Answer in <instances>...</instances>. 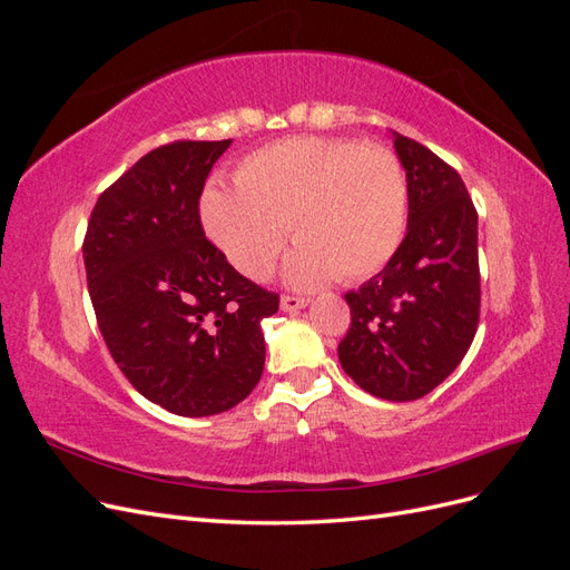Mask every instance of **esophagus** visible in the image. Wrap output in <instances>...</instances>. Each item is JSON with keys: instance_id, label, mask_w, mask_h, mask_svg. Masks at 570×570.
<instances>
[{"instance_id": "1", "label": "esophagus", "mask_w": 570, "mask_h": 570, "mask_svg": "<svg viewBox=\"0 0 570 570\" xmlns=\"http://www.w3.org/2000/svg\"><path fill=\"white\" fill-rule=\"evenodd\" d=\"M308 304V299H304V297H292V295H283L281 297V308L283 312H299V308H304Z\"/></svg>"}]
</instances>
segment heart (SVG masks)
<instances>
[{"mask_svg":"<svg viewBox=\"0 0 570 570\" xmlns=\"http://www.w3.org/2000/svg\"><path fill=\"white\" fill-rule=\"evenodd\" d=\"M202 226L245 278L271 275L289 230L299 245L285 278L316 287L340 273L364 281L400 249L409 187L402 164L383 147L333 137H289L237 166L235 187L206 185Z\"/></svg>","mask_w":570,"mask_h":570,"instance_id":"obj_1","label":"heart"}]
</instances>
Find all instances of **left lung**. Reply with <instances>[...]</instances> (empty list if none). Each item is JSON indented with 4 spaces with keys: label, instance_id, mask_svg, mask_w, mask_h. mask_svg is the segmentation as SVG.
<instances>
[{
    "label": "left lung",
    "instance_id": "1",
    "mask_svg": "<svg viewBox=\"0 0 570 570\" xmlns=\"http://www.w3.org/2000/svg\"><path fill=\"white\" fill-rule=\"evenodd\" d=\"M390 132L409 187L406 235L381 273L344 295L352 325L337 356L361 390L413 402L461 364L475 337L478 214L452 166Z\"/></svg>",
    "mask_w": 570,
    "mask_h": 570
}]
</instances>
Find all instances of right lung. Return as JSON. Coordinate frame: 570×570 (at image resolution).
Masks as SVG:
<instances>
[{"instance_id": "obj_1", "label": "right lung", "mask_w": 570, "mask_h": 570, "mask_svg": "<svg viewBox=\"0 0 570 570\" xmlns=\"http://www.w3.org/2000/svg\"><path fill=\"white\" fill-rule=\"evenodd\" d=\"M233 140L174 142L95 204L82 243L107 347L149 402L189 419L237 406L264 371L278 295L239 275L199 220L204 180Z\"/></svg>"}]
</instances>
